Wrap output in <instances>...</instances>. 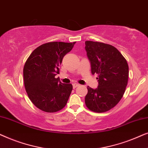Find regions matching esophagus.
<instances>
[{
	"label": "esophagus",
	"mask_w": 148,
	"mask_h": 148,
	"mask_svg": "<svg viewBox=\"0 0 148 148\" xmlns=\"http://www.w3.org/2000/svg\"><path fill=\"white\" fill-rule=\"evenodd\" d=\"M79 86V84H76V83H75V84H73V89H75V88H76L77 87H78Z\"/></svg>",
	"instance_id": "obj_1"
}]
</instances>
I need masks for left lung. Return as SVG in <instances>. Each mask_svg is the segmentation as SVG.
Here are the masks:
<instances>
[{
	"label": "left lung",
	"instance_id": "obj_1",
	"mask_svg": "<svg viewBox=\"0 0 148 148\" xmlns=\"http://www.w3.org/2000/svg\"><path fill=\"white\" fill-rule=\"evenodd\" d=\"M86 50L92 75L97 74L98 88L88 87L85 103L89 110L104 112L116 106L127 86L129 66L122 54L112 45L86 41Z\"/></svg>",
	"mask_w": 148,
	"mask_h": 148
}]
</instances>
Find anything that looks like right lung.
I'll use <instances>...</instances> for the list:
<instances>
[{"mask_svg": "<svg viewBox=\"0 0 148 148\" xmlns=\"http://www.w3.org/2000/svg\"><path fill=\"white\" fill-rule=\"evenodd\" d=\"M76 42H51L42 44L32 52L23 67L24 86L32 102L40 110L56 112L66 106L73 90L71 84L56 78L62 58Z\"/></svg>", "mask_w": 148, "mask_h": 148, "instance_id": "1", "label": "right lung"}]
</instances>
